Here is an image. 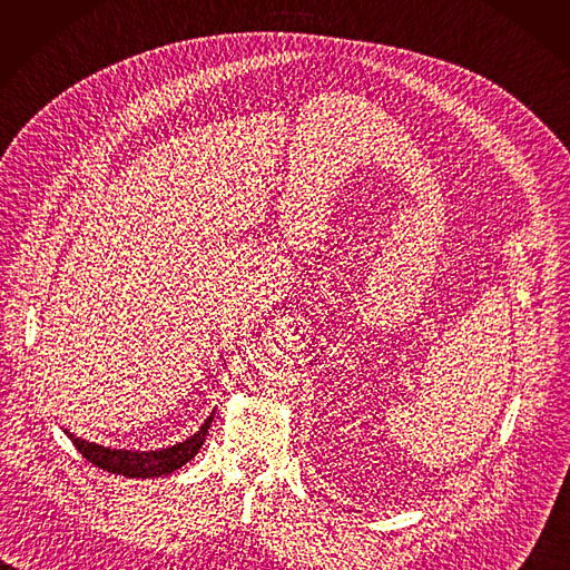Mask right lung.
<instances>
[{
  "instance_id": "obj_1",
  "label": "right lung",
  "mask_w": 570,
  "mask_h": 570,
  "mask_svg": "<svg viewBox=\"0 0 570 570\" xmlns=\"http://www.w3.org/2000/svg\"><path fill=\"white\" fill-rule=\"evenodd\" d=\"M213 414L215 412L208 414V420L199 426V431L195 435H189L187 440H183L174 446L156 449V451L111 449V446H102V444H96V442H89L82 438H75L68 431H66V435L70 438L75 449H78L89 463H94L100 470H107L111 474H124L130 479H156V476H165V474L180 470L187 461H193L197 456V451L206 442V433L210 429Z\"/></svg>"
}]
</instances>
